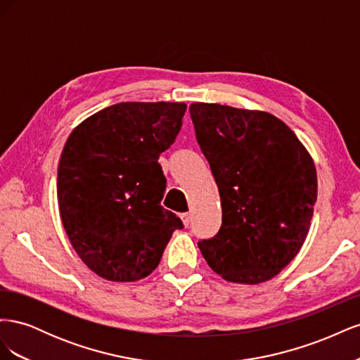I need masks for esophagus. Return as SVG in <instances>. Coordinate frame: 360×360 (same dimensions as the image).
Listing matches in <instances>:
<instances>
[{
	"label": "esophagus",
	"instance_id": "1",
	"mask_svg": "<svg viewBox=\"0 0 360 360\" xmlns=\"http://www.w3.org/2000/svg\"><path fill=\"white\" fill-rule=\"evenodd\" d=\"M180 217H181V222H183L184 226H189L191 225V221H192L191 213H183Z\"/></svg>",
	"mask_w": 360,
	"mask_h": 360
}]
</instances>
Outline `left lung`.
Instances as JSON below:
<instances>
[{
    "instance_id": "obj_1",
    "label": "left lung",
    "mask_w": 360,
    "mask_h": 360,
    "mask_svg": "<svg viewBox=\"0 0 360 360\" xmlns=\"http://www.w3.org/2000/svg\"><path fill=\"white\" fill-rule=\"evenodd\" d=\"M197 141L216 180L222 225L198 248L213 271L261 284L290 264L308 236L317 171L292 130L264 111L197 102Z\"/></svg>"
}]
</instances>
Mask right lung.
Instances as JSON below:
<instances>
[{"label":"right lung","mask_w":360,"mask_h":360,"mask_svg":"<svg viewBox=\"0 0 360 360\" xmlns=\"http://www.w3.org/2000/svg\"><path fill=\"white\" fill-rule=\"evenodd\" d=\"M186 103L123 102L73 129L58 163L61 222L76 254L112 282L148 276L181 221L160 205L162 151L179 135Z\"/></svg>","instance_id":"right-lung-1"}]
</instances>
